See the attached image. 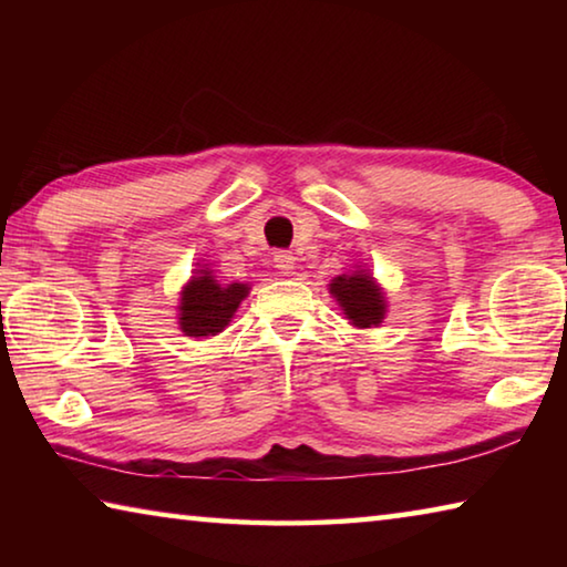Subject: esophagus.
Wrapping results in <instances>:
<instances>
[{"label": "esophagus", "instance_id": "34e87169", "mask_svg": "<svg viewBox=\"0 0 567 567\" xmlns=\"http://www.w3.org/2000/svg\"><path fill=\"white\" fill-rule=\"evenodd\" d=\"M275 267H277V272L280 275H292V270H295V257L290 255V252H275Z\"/></svg>", "mask_w": 567, "mask_h": 567}]
</instances>
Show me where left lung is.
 Wrapping results in <instances>:
<instances>
[{"instance_id": "1", "label": "left lung", "mask_w": 567, "mask_h": 567, "mask_svg": "<svg viewBox=\"0 0 567 567\" xmlns=\"http://www.w3.org/2000/svg\"><path fill=\"white\" fill-rule=\"evenodd\" d=\"M330 295L334 302L340 305L352 328L368 330V328H380L382 320L388 315V297L382 290L380 282L372 277L370 270H364L362 262L354 267L352 272H342L332 277L328 285Z\"/></svg>"}]
</instances>
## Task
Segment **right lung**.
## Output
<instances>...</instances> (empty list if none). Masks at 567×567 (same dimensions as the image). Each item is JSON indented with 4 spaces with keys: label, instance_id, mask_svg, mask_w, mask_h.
<instances>
[{
    "label": "right lung",
    "instance_id": "add662e5",
    "mask_svg": "<svg viewBox=\"0 0 567 567\" xmlns=\"http://www.w3.org/2000/svg\"><path fill=\"white\" fill-rule=\"evenodd\" d=\"M247 282H219L215 270L197 262V270L182 285L177 324L185 338L209 340L233 322L237 307L249 295Z\"/></svg>",
    "mask_w": 567,
    "mask_h": 567
}]
</instances>
